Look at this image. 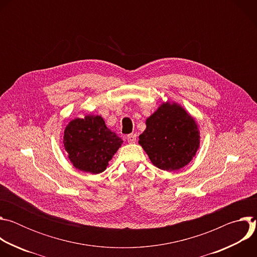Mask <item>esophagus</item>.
I'll use <instances>...</instances> for the list:
<instances>
[{
    "instance_id": "1",
    "label": "esophagus",
    "mask_w": 257,
    "mask_h": 257,
    "mask_svg": "<svg viewBox=\"0 0 257 257\" xmlns=\"http://www.w3.org/2000/svg\"><path fill=\"white\" fill-rule=\"evenodd\" d=\"M126 138L129 143H134L136 141V134H129Z\"/></svg>"
}]
</instances>
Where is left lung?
I'll list each match as a JSON object with an SVG mask.
<instances>
[{
	"mask_svg": "<svg viewBox=\"0 0 257 257\" xmlns=\"http://www.w3.org/2000/svg\"><path fill=\"white\" fill-rule=\"evenodd\" d=\"M138 143L152 163L164 171L187 166L199 149L200 135L194 118L176 102H163L145 121Z\"/></svg>",
	"mask_w": 257,
	"mask_h": 257,
	"instance_id": "left-lung-1",
	"label": "left lung"
}]
</instances>
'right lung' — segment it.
<instances>
[{"label":"right lung","mask_w":257,"mask_h":257,"mask_svg":"<svg viewBox=\"0 0 257 257\" xmlns=\"http://www.w3.org/2000/svg\"><path fill=\"white\" fill-rule=\"evenodd\" d=\"M63 143L70 162L76 169L99 174L106 169L123 140L105 126L100 116L87 115L69 122Z\"/></svg>","instance_id":"right-lung-1"}]
</instances>
